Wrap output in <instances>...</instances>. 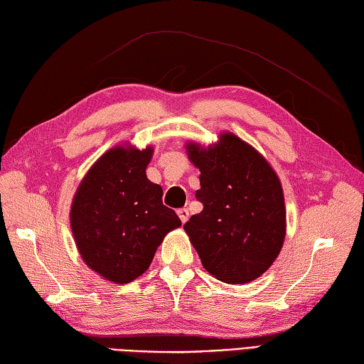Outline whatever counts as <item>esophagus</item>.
<instances>
[{
  "instance_id": "obj_1",
  "label": "esophagus",
  "mask_w": 364,
  "mask_h": 364,
  "mask_svg": "<svg viewBox=\"0 0 364 364\" xmlns=\"http://www.w3.org/2000/svg\"><path fill=\"white\" fill-rule=\"evenodd\" d=\"M176 214H178V218H180L181 223H186V222H188V219H189V211L186 210V208H181V210H178Z\"/></svg>"
}]
</instances>
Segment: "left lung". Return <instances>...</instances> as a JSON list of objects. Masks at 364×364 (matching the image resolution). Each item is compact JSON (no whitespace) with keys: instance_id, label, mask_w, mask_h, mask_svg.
Wrapping results in <instances>:
<instances>
[{"instance_id":"left-lung-1","label":"left lung","mask_w":364,"mask_h":364,"mask_svg":"<svg viewBox=\"0 0 364 364\" xmlns=\"http://www.w3.org/2000/svg\"><path fill=\"white\" fill-rule=\"evenodd\" d=\"M200 170L203 211L184 223L203 267L228 284L250 283L274 264L286 236L282 181L262 154L223 131L208 146L188 141Z\"/></svg>"}]
</instances>
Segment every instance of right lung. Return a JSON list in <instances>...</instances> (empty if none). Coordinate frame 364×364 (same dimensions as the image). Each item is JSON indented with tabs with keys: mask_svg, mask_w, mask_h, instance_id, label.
<instances>
[{
	"mask_svg": "<svg viewBox=\"0 0 364 364\" xmlns=\"http://www.w3.org/2000/svg\"><path fill=\"white\" fill-rule=\"evenodd\" d=\"M153 151V145L112 146L90 166L72 200L76 249L115 284L141 277L166 235L181 227L175 211L162 205V188L146 178Z\"/></svg>",
	"mask_w": 364,
	"mask_h": 364,
	"instance_id": "obj_1",
	"label": "right lung"
}]
</instances>
